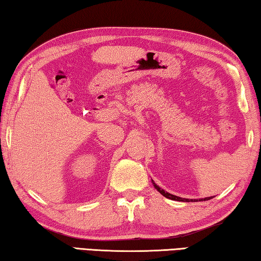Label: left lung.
I'll list each match as a JSON object with an SVG mask.
<instances>
[{"label": "left lung", "mask_w": 261, "mask_h": 261, "mask_svg": "<svg viewBox=\"0 0 261 261\" xmlns=\"http://www.w3.org/2000/svg\"><path fill=\"white\" fill-rule=\"evenodd\" d=\"M152 183H153V185H154V188H155L159 192H160L163 197H166V198H168V199H171V200H177V201H198V199H187V198H180V197H177V196H174V194H171V193H169V192H167V191H165V190L163 189H161L160 187H159V185H156L155 183L153 182L152 180ZM212 198L213 197H207V198H204V199H199V201H201V200H210V199H212Z\"/></svg>", "instance_id": "obj_1"}]
</instances>
